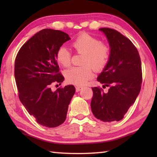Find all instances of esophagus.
<instances>
[{
    "label": "esophagus",
    "instance_id": "esophagus-1",
    "mask_svg": "<svg viewBox=\"0 0 157 157\" xmlns=\"http://www.w3.org/2000/svg\"><path fill=\"white\" fill-rule=\"evenodd\" d=\"M82 86H77L75 87V90H76V92H79L80 90H82Z\"/></svg>",
    "mask_w": 157,
    "mask_h": 157
}]
</instances>
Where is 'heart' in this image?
Masks as SVG:
<instances>
[{
    "label": "heart",
    "instance_id": "obj_1",
    "mask_svg": "<svg viewBox=\"0 0 157 157\" xmlns=\"http://www.w3.org/2000/svg\"><path fill=\"white\" fill-rule=\"evenodd\" d=\"M71 46L77 52L83 54L81 62L83 66L72 67L65 71L66 79L69 83L86 84L94 77V68L97 71L102 70L109 61L110 47L89 34H80L72 41ZM56 59L61 66L68 67L71 64V52L65 47L61 46L57 50Z\"/></svg>",
    "mask_w": 157,
    "mask_h": 157
}]
</instances>
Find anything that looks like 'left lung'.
I'll list each match as a JSON object with an SVG mask.
<instances>
[{"mask_svg":"<svg viewBox=\"0 0 157 157\" xmlns=\"http://www.w3.org/2000/svg\"><path fill=\"white\" fill-rule=\"evenodd\" d=\"M109 44L110 59L97 80L109 86L107 92L93 87L91 102L95 118L104 122L119 121L139 95L142 84L141 62L132 42L116 30L100 28Z\"/></svg>","mask_w":157,"mask_h":157,"instance_id":"left-lung-1","label":"left lung"}]
</instances>
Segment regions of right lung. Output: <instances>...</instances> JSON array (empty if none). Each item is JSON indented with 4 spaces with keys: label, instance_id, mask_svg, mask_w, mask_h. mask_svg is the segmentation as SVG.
Here are the masks:
<instances>
[{
    "label": "right lung",
    "instance_id": "add662e5",
    "mask_svg": "<svg viewBox=\"0 0 157 157\" xmlns=\"http://www.w3.org/2000/svg\"><path fill=\"white\" fill-rule=\"evenodd\" d=\"M62 31L44 29L23 45L15 59L14 77L18 98L39 124L55 127L65 121L75 92L73 85L51 90L64 80L56 59L57 49L70 40Z\"/></svg>",
    "mask_w": 157,
    "mask_h": 157
}]
</instances>
